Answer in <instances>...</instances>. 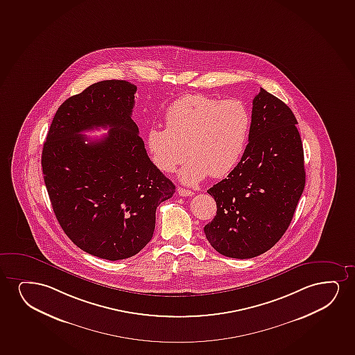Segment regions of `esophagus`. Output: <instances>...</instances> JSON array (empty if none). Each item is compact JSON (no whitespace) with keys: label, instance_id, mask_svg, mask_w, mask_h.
<instances>
[{"label":"esophagus","instance_id":"1","mask_svg":"<svg viewBox=\"0 0 355 355\" xmlns=\"http://www.w3.org/2000/svg\"><path fill=\"white\" fill-rule=\"evenodd\" d=\"M178 193L180 196H193V193L191 190L184 189V188H178Z\"/></svg>","mask_w":355,"mask_h":355}]
</instances>
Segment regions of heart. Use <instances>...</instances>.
I'll return each instance as SVG.
<instances>
[{
    "label": "heart",
    "mask_w": 355,
    "mask_h": 355,
    "mask_svg": "<svg viewBox=\"0 0 355 355\" xmlns=\"http://www.w3.org/2000/svg\"><path fill=\"white\" fill-rule=\"evenodd\" d=\"M250 113L237 98L220 100L202 94L178 97L165 112L166 129L148 130V152L157 170H180L182 183L195 185L208 175L221 178L235 168L243 155Z\"/></svg>",
    "instance_id": "heart-1"
}]
</instances>
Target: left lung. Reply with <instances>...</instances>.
I'll return each instance as SVG.
<instances>
[{
	"label": "left lung",
	"mask_w": 355,
	"mask_h": 355,
	"mask_svg": "<svg viewBox=\"0 0 355 355\" xmlns=\"http://www.w3.org/2000/svg\"><path fill=\"white\" fill-rule=\"evenodd\" d=\"M296 124L284 102L260 89L241 162L207 190L216 200V214L203 230L221 255L255 258L271 249L291 225L306 180Z\"/></svg>",
	"instance_id": "left-lung-1"
}]
</instances>
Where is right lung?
Wrapping results in <instances>:
<instances>
[{
  "label": "right lung",
  "instance_id": "add662e5",
  "mask_svg": "<svg viewBox=\"0 0 355 355\" xmlns=\"http://www.w3.org/2000/svg\"><path fill=\"white\" fill-rule=\"evenodd\" d=\"M137 87L102 80L59 107L42 152L48 195L64 234L97 258L134 257L152 240L155 212L175 187L148 157L131 119ZM110 127L100 140L83 130Z\"/></svg>",
  "mask_w": 355,
  "mask_h": 355
}]
</instances>
